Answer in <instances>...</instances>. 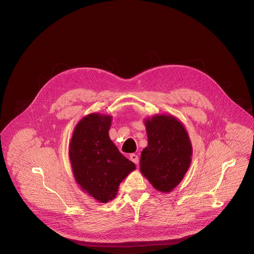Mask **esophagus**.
I'll return each mask as SVG.
<instances>
[{
	"instance_id": "34e87169",
	"label": "esophagus",
	"mask_w": 254,
	"mask_h": 254,
	"mask_svg": "<svg viewBox=\"0 0 254 254\" xmlns=\"http://www.w3.org/2000/svg\"><path fill=\"white\" fill-rule=\"evenodd\" d=\"M130 160H131L134 164H136V165H137V164L139 163V158H138V155L136 154V153H131V154H130Z\"/></svg>"
}]
</instances>
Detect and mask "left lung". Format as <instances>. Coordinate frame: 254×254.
Returning a JSON list of instances; mask_svg holds the SVG:
<instances>
[{"mask_svg":"<svg viewBox=\"0 0 254 254\" xmlns=\"http://www.w3.org/2000/svg\"><path fill=\"white\" fill-rule=\"evenodd\" d=\"M147 146L140 155L143 177L163 193H169L183 180L192 159V144L183 123L170 114L144 119Z\"/></svg>","mask_w":254,"mask_h":254,"instance_id":"obj_1","label":"left lung"}]
</instances>
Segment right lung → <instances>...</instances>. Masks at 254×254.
I'll return each instance as SVG.
<instances>
[{
    "label": "right lung",
    "mask_w": 254,
    "mask_h": 254,
    "mask_svg": "<svg viewBox=\"0 0 254 254\" xmlns=\"http://www.w3.org/2000/svg\"><path fill=\"white\" fill-rule=\"evenodd\" d=\"M113 117L91 113L78 122L69 143V160L78 186L94 200H113L120 183L136 169L109 136Z\"/></svg>",
    "instance_id": "obj_1"
}]
</instances>
